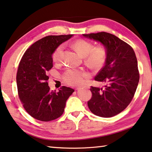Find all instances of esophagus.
<instances>
[{
    "mask_svg": "<svg viewBox=\"0 0 152 152\" xmlns=\"http://www.w3.org/2000/svg\"><path fill=\"white\" fill-rule=\"evenodd\" d=\"M80 87H77L76 88V90H79V89H80Z\"/></svg>",
    "mask_w": 152,
    "mask_h": 152,
    "instance_id": "obj_1",
    "label": "esophagus"
}]
</instances>
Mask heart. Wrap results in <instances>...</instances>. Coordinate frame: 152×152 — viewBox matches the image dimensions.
<instances>
[{
  "label": "heart",
  "mask_w": 152,
  "mask_h": 152,
  "mask_svg": "<svg viewBox=\"0 0 152 152\" xmlns=\"http://www.w3.org/2000/svg\"><path fill=\"white\" fill-rule=\"evenodd\" d=\"M76 51L84 57L85 64L94 70L102 69L106 61L107 57V49L99 45L94 47L93 43L83 39H78L72 43ZM64 46L59 45L54 50L52 55L53 61L59 64L61 61ZM89 77V74L83 69H67L62 75L65 83L70 86L81 85Z\"/></svg>",
  "instance_id": "heart-1"
}]
</instances>
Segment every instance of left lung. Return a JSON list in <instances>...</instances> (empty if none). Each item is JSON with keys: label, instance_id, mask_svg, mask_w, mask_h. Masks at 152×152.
Returning <instances> with one entry per match:
<instances>
[{"label": "left lung", "instance_id": "left-lung-1", "mask_svg": "<svg viewBox=\"0 0 152 152\" xmlns=\"http://www.w3.org/2000/svg\"><path fill=\"white\" fill-rule=\"evenodd\" d=\"M83 36L102 42L107 50L105 66L95 77L105 85L91 86L88 108L98 116H114L126 109L135 93L139 81L135 53L129 44L112 34L101 32Z\"/></svg>", "mask_w": 152, "mask_h": 152}]
</instances>
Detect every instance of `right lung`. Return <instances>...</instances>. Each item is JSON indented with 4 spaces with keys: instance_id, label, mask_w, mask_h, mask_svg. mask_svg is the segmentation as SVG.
<instances>
[{
    "instance_id": "1",
    "label": "right lung",
    "mask_w": 152,
    "mask_h": 152,
    "mask_svg": "<svg viewBox=\"0 0 152 152\" xmlns=\"http://www.w3.org/2000/svg\"><path fill=\"white\" fill-rule=\"evenodd\" d=\"M72 36H47L31 45L21 57L16 77L18 95L23 108L34 118L43 122L58 118L74 91L64 86L57 93L50 91L47 83L53 53Z\"/></svg>"
}]
</instances>
